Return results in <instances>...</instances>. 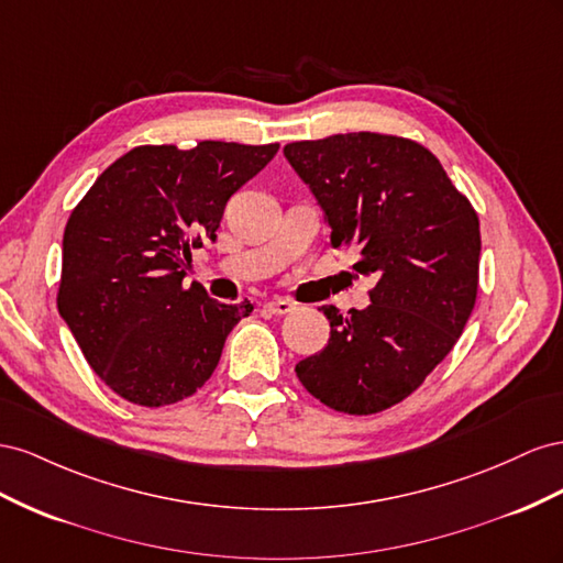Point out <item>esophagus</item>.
I'll list each match as a JSON object with an SVG mask.
<instances>
[{
    "label": "esophagus",
    "mask_w": 563,
    "mask_h": 563,
    "mask_svg": "<svg viewBox=\"0 0 563 563\" xmlns=\"http://www.w3.org/2000/svg\"><path fill=\"white\" fill-rule=\"evenodd\" d=\"M295 309V303L290 299H273L264 303V311L271 316H285Z\"/></svg>",
    "instance_id": "esophagus-1"
}]
</instances>
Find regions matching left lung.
Segmentation results:
<instances>
[{
  "label": "left lung",
  "instance_id": "1",
  "mask_svg": "<svg viewBox=\"0 0 563 563\" xmlns=\"http://www.w3.org/2000/svg\"><path fill=\"white\" fill-rule=\"evenodd\" d=\"M325 210L332 245L356 250L375 276L371 307H320L323 351L297 363L311 396L336 412L373 415L422 387L467 325L478 295V217L439 157L406 136L351 132L285 146Z\"/></svg>",
  "mask_w": 563,
  "mask_h": 563
}]
</instances>
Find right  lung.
<instances>
[{"instance_id":"1","label":"right lung","mask_w":563,"mask_h":563,"mask_svg":"<svg viewBox=\"0 0 563 563\" xmlns=\"http://www.w3.org/2000/svg\"><path fill=\"white\" fill-rule=\"evenodd\" d=\"M278 143L136 146L75 205L63 233L58 311L91 371L124 400L159 408L212 377L252 303L184 285L190 250L214 240L227 202Z\"/></svg>"}]
</instances>
